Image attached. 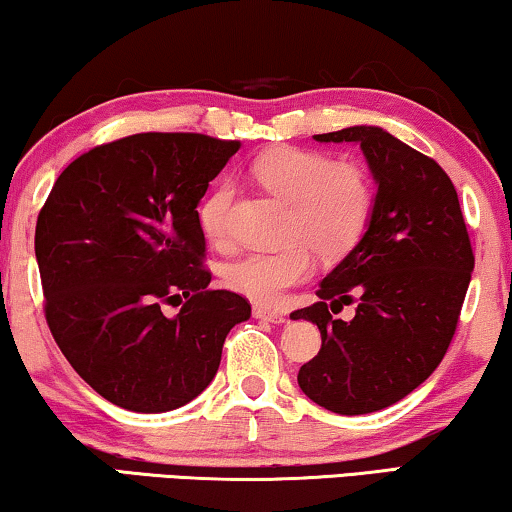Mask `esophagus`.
<instances>
[{
	"mask_svg": "<svg viewBox=\"0 0 512 512\" xmlns=\"http://www.w3.org/2000/svg\"><path fill=\"white\" fill-rule=\"evenodd\" d=\"M254 316L261 318V321H270V323H284L286 321V314H281V311H277V309L263 307V305L254 307Z\"/></svg>",
	"mask_w": 512,
	"mask_h": 512,
	"instance_id": "1",
	"label": "esophagus"
}]
</instances>
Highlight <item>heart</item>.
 I'll use <instances>...</instances> for the list:
<instances>
[{
  "label": "heart",
  "instance_id": "b5f03b06",
  "mask_svg": "<svg viewBox=\"0 0 512 512\" xmlns=\"http://www.w3.org/2000/svg\"><path fill=\"white\" fill-rule=\"evenodd\" d=\"M251 173L265 189L291 203L286 240L300 242L235 258L226 265L224 281L244 298L274 305L288 288L309 277L308 243L323 258H339L360 242L372 219L374 184L365 166L335 161L330 154L305 147L265 152L254 161ZM231 205L233 187L221 182L198 207V221L214 247L231 244Z\"/></svg>",
  "mask_w": 512,
  "mask_h": 512
}]
</instances>
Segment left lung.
Returning <instances> with one entry per match:
<instances>
[{
    "mask_svg": "<svg viewBox=\"0 0 512 512\" xmlns=\"http://www.w3.org/2000/svg\"><path fill=\"white\" fill-rule=\"evenodd\" d=\"M314 138L360 143L379 194L367 233L321 281L318 302L291 314L321 330V351L298 383L323 409L362 416L404 399L439 367L476 258L455 184L434 159L379 127ZM353 301V322L331 318Z\"/></svg>",
    "mask_w": 512,
    "mask_h": 512,
    "instance_id": "obj_1",
    "label": "left lung"
}]
</instances>
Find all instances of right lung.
Here are the masks:
<instances>
[{
	"mask_svg": "<svg viewBox=\"0 0 512 512\" xmlns=\"http://www.w3.org/2000/svg\"><path fill=\"white\" fill-rule=\"evenodd\" d=\"M240 140L133 133L62 170L36 219L43 311L103 399L164 413L201 395L251 305L212 291L198 203ZM183 302L175 317L163 305Z\"/></svg>",
	"mask_w": 512,
	"mask_h": 512,
	"instance_id": "add662e5",
	"label": "right lung"
}]
</instances>
